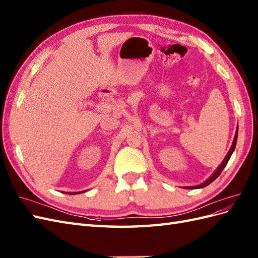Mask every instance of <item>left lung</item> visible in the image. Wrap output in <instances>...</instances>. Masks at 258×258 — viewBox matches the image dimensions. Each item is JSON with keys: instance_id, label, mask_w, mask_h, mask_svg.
Wrapping results in <instances>:
<instances>
[{"instance_id": "8db88e82", "label": "left lung", "mask_w": 258, "mask_h": 258, "mask_svg": "<svg viewBox=\"0 0 258 258\" xmlns=\"http://www.w3.org/2000/svg\"><path fill=\"white\" fill-rule=\"evenodd\" d=\"M237 139H238V128H237V131H235V135H234V138H233V143H232V146L230 147V149H229V151H228V153H227V156L225 157V159H224V161L222 162V164H220L217 168H216V171L212 174V176L211 177L209 178V179H207L205 180L204 182H202L201 185H198V186H194V187H186L187 189H197V188H203V187H207V186H209L211 182H213L214 181L218 176L220 175V173L223 172V170L225 168V166L227 165V163H228V161H229V159H230V157H231V154H232V152L234 151V148H235V145H237Z\"/></svg>"}]
</instances>
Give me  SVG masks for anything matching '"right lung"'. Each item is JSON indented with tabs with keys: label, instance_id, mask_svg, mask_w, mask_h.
I'll return each mask as SVG.
<instances>
[{
	"label": "right lung",
	"instance_id": "right-lung-1",
	"mask_svg": "<svg viewBox=\"0 0 258 258\" xmlns=\"http://www.w3.org/2000/svg\"><path fill=\"white\" fill-rule=\"evenodd\" d=\"M81 192H84V191H79V192H68V195H78V194H81ZM66 194H67V192H66Z\"/></svg>",
	"mask_w": 258,
	"mask_h": 258
}]
</instances>
